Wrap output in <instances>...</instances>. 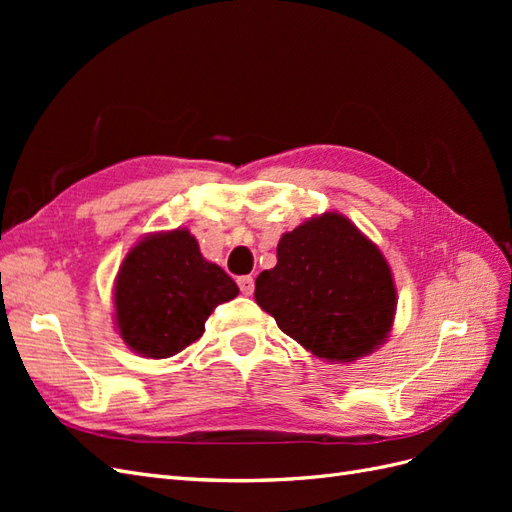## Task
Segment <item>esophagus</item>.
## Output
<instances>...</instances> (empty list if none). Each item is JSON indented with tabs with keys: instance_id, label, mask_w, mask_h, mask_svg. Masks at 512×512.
Listing matches in <instances>:
<instances>
[{
	"instance_id": "obj_1",
	"label": "esophagus",
	"mask_w": 512,
	"mask_h": 512,
	"mask_svg": "<svg viewBox=\"0 0 512 512\" xmlns=\"http://www.w3.org/2000/svg\"><path fill=\"white\" fill-rule=\"evenodd\" d=\"M237 284H239V288H241V292L245 294V297H250V294L254 292V277H252V275L239 277Z\"/></svg>"
}]
</instances>
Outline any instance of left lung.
<instances>
[{
  "instance_id": "8db88e82",
  "label": "left lung",
  "mask_w": 512,
  "mask_h": 512,
  "mask_svg": "<svg viewBox=\"0 0 512 512\" xmlns=\"http://www.w3.org/2000/svg\"><path fill=\"white\" fill-rule=\"evenodd\" d=\"M254 297L288 337L329 363L380 348L397 307L378 245L333 211L282 235L277 265L256 277Z\"/></svg>"
}]
</instances>
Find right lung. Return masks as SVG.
<instances>
[{
  "label": "right lung",
  "mask_w": 512,
  "mask_h": 512,
  "mask_svg": "<svg viewBox=\"0 0 512 512\" xmlns=\"http://www.w3.org/2000/svg\"><path fill=\"white\" fill-rule=\"evenodd\" d=\"M237 294L232 277L200 254L190 230L153 232L121 262L115 324L136 354L168 359L194 344L213 309Z\"/></svg>",
  "instance_id": "add662e5"
}]
</instances>
